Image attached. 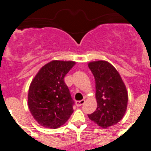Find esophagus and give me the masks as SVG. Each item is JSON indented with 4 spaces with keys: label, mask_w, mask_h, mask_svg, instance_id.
Instances as JSON below:
<instances>
[{
    "label": "esophagus",
    "mask_w": 151,
    "mask_h": 151,
    "mask_svg": "<svg viewBox=\"0 0 151 151\" xmlns=\"http://www.w3.org/2000/svg\"><path fill=\"white\" fill-rule=\"evenodd\" d=\"M84 103H85V100L84 99H82V100L77 101V102H76V105H77V107H79V106H81V105H83Z\"/></svg>",
    "instance_id": "34e87169"
}]
</instances>
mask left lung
<instances>
[{
  "label": "left lung",
  "mask_w": 151,
  "mask_h": 151,
  "mask_svg": "<svg viewBox=\"0 0 151 151\" xmlns=\"http://www.w3.org/2000/svg\"><path fill=\"white\" fill-rule=\"evenodd\" d=\"M88 67L95 79L97 108L89 119L102 128L122 119L128 105V91L119 72L107 61L90 62Z\"/></svg>",
  "instance_id": "left-lung-1"
}]
</instances>
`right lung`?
Returning <instances> with one entry per match:
<instances>
[{
    "label": "right lung",
    "instance_id": "right-lung-1",
    "mask_svg": "<svg viewBox=\"0 0 151 151\" xmlns=\"http://www.w3.org/2000/svg\"><path fill=\"white\" fill-rule=\"evenodd\" d=\"M75 63L51 61L40 68L31 83L28 105L33 117L42 126L58 128L72 114L74 102L64 77Z\"/></svg>",
    "mask_w": 151,
    "mask_h": 151
}]
</instances>
